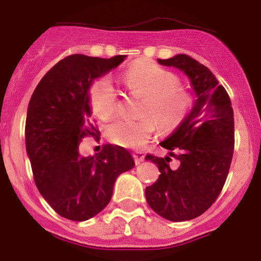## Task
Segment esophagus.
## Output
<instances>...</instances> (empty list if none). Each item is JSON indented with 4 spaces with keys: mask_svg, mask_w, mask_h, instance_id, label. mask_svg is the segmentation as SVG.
<instances>
[{
    "mask_svg": "<svg viewBox=\"0 0 261 261\" xmlns=\"http://www.w3.org/2000/svg\"><path fill=\"white\" fill-rule=\"evenodd\" d=\"M133 156H134L135 164H141L142 162L144 161V154L142 151H135L134 154H133Z\"/></svg>",
    "mask_w": 261,
    "mask_h": 261,
    "instance_id": "34e87169",
    "label": "esophagus"
}]
</instances>
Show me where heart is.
Segmentation results:
<instances>
[{"label":"heart","mask_w":261,"mask_h":261,"mask_svg":"<svg viewBox=\"0 0 261 261\" xmlns=\"http://www.w3.org/2000/svg\"><path fill=\"white\" fill-rule=\"evenodd\" d=\"M123 81L138 100V118H119L106 127L109 141L127 148H139L147 143L156 130V122L163 131L178 128L191 111V93L180 86L175 73L152 62H137L124 71ZM93 113L109 119L119 110V95L110 78L100 76L87 91Z\"/></svg>","instance_id":"obj_1"}]
</instances>
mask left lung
<instances>
[{
    "mask_svg": "<svg viewBox=\"0 0 261 261\" xmlns=\"http://www.w3.org/2000/svg\"><path fill=\"white\" fill-rule=\"evenodd\" d=\"M158 61L185 71L198 99L185 122L161 143L170 156L146 155L161 171L146 187V200L162 218L185 222L204 214L222 192L235 146L233 110L225 89L204 65L186 54ZM171 156L179 161L176 169L169 167Z\"/></svg>",
    "mask_w": 261,
    "mask_h": 261,
    "instance_id": "1",
    "label": "left lung"
}]
</instances>
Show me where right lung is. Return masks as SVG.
<instances>
[{
    "label": "right lung",
    "mask_w": 261,
    "mask_h": 261,
    "mask_svg": "<svg viewBox=\"0 0 261 261\" xmlns=\"http://www.w3.org/2000/svg\"><path fill=\"white\" fill-rule=\"evenodd\" d=\"M123 60L66 57L45 74L29 102L25 141L34 181L50 207L69 220L83 222L99 214L110 203L118 176L135 167L130 152L113 144L95 156L80 155L83 138L99 139L90 120V85Z\"/></svg>",
    "instance_id": "right-lung-1"
}]
</instances>
